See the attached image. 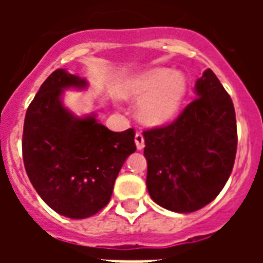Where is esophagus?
<instances>
[{
    "label": "esophagus",
    "mask_w": 263,
    "mask_h": 263,
    "mask_svg": "<svg viewBox=\"0 0 263 263\" xmlns=\"http://www.w3.org/2000/svg\"><path fill=\"white\" fill-rule=\"evenodd\" d=\"M135 145H137L138 151H142L145 148V138L141 132H138L137 135H135Z\"/></svg>",
    "instance_id": "esophagus-1"
}]
</instances>
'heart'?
<instances>
[{
	"label": "heart",
	"mask_w": 263,
	"mask_h": 263,
	"mask_svg": "<svg viewBox=\"0 0 263 263\" xmlns=\"http://www.w3.org/2000/svg\"><path fill=\"white\" fill-rule=\"evenodd\" d=\"M117 92L125 100H141L138 107L141 121L159 126L179 114L187 94V80L180 71L158 67L122 81Z\"/></svg>",
	"instance_id": "heart-1"
}]
</instances>
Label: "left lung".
Here are the masks:
<instances>
[{
	"instance_id": "1",
	"label": "left lung",
	"mask_w": 263,
	"mask_h": 263,
	"mask_svg": "<svg viewBox=\"0 0 263 263\" xmlns=\"http://www.w3.org/2000/svg\"><path fill=\"white\" fill-rule=\"evenodd\" d=\"M194 91L197 98L175 122L143 131L149 196L175 213L211 203L226 186L237 154L234 104L213 70L204 71Z\"/></svg>"
}]
</instances>
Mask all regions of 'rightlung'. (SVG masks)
<instances>
[{"instance_id": "1", "label": "right lung", "mask_w": 263, "mask_h": 263, "mask_svg": "<svg viewBox=\"0 0 263 263\" xmlns=\"http://www.w3.org/2000/svg\"><path fill=\"white\" fill-rule=\"evenodd\" d=\"M86 79L54 70L28 107L22 135L26 175L37 194L60 215L80 220L108 204L115 179L137 151L135 131H109L97 115L76 117L63 104L67 88Z\"/></svg>"}]
</instances>
